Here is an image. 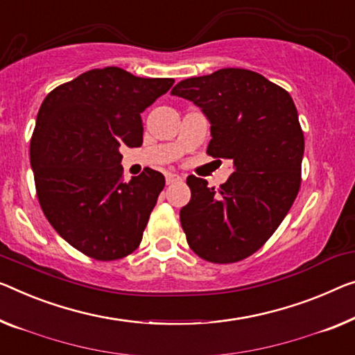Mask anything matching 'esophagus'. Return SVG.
<instances>
[{
	"instance_id": "esophagus-1",
	"label": "esophagus",
	"mask_w": 355,
	"mask_h": 355,
	"mask_svg": "<svg viewBox=\"0 0 355 355\" xmlns=\"http://www.w3.org/2000/svg\"><path fill=\"white\" fill-rule=\"evenodd\" d=\"M180 180H182V177H180L178 173H175V172H167L166 173L167 184H172V183H175V182H180Z\"/></svg>"
}]
</instances>
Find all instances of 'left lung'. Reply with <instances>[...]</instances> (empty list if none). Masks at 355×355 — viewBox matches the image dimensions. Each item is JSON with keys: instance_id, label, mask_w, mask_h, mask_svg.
Wrapping results in <instances>:
<instances>
[{"instance_id": "left-lung-1", "label": "left lung", "mask_w": 355, "mask_h": 355, "mask_svg": "<svg viewBox=\"0 0 355 355\" xmlns=\"http://www.w3.org/2000/svg\"><path fill=\"white\" fill-rule=\"evenodd\" d=\"M210 123L207 153L232 161L220 189L189 175L180 221L196 255L236 263L255 253L292 207L301 183L304 137L292 97L263 75L223 68L172 89Z\"/></svg>"}]
</instances>
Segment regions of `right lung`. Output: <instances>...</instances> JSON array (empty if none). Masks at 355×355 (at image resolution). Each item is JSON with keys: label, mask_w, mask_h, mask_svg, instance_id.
Masks as SVG:
<instances>
[{"label": "right lung", "mask_w": 355, "mask_h": 355, "mask_svg": "<svg viewBox=\"0 0 355 355\" xmlns=\"http://www.w3.org/2000/svg\"><path fill=\"white\" fill-rule=\"evenodd\" d=\"M172 78L95 68L47 94L30 144L40 205L68 244L95 260L127 257L141 242L166 178L145 168L123 180L121 146H141L140 113Z\"/></svg>", "instance_id": "right-lung-1"}]
</instances>
